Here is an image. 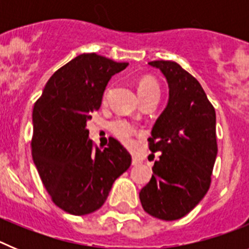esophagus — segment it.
I'll return each mask as SVG.
<instances>
[{"label": "esophagus", "instance_id": "esophagus-1", "mask_svg": "<svg viewBox=\"0 0 249 249\" xmlns=\"http://www.w3.org/2000/svg\"><path fill=\"white\" fill-rule=\"evenodd\" d=\"M141 163V160H138L137 157H135V156H133V157H132V164H133V166H137V164H140Z\"/></svg>", "mask_w": 249, "mask_h": 249}]
</instances>
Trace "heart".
<instances>
[{
    "instance_id": "b5f03b06",
    "label": "heart",
    "mask_w": 249,
    "mask_h": 249,
    "mask_svg": "<svg viewBox=\"0 0 249 249\" xmlns=\"http://www.w3.org/2000/svg\"><path fill=\"white\" fill-rule=\"evenodd\" d=\"M109 92V87L106 89L105 98L107 97V94ZM138 94H140L141 100L146 97H151V96H157L160 97V86H158L157 81L151 78V77H143L141 78L138 82ZM112 132L117 136L123 143L129 144L132 141V136L135 135V128L132 124L123 120L114 121L112 123Z\"/></svg>"
}]
</instances>
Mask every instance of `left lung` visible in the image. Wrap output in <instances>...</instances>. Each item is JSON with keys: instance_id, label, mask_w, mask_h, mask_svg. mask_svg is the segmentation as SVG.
Wrapping results in <instances>:
<instances>
[{"instance_id": "left-lung-1", "label": "left lung", "mask_w": 249, "mask_h": 249, "mask_svg": "<svg viewBox=\"0 0 249 249\" xmlns=\"http://www.w3.org/2000/svg\"><path fill=\"white\" fill-rule=\"evenodd\" d=\"M148 65L166 77L169 97L148 138L149 149L160 156L140 199L148 214L176 221L190 213L210 190L217 157L215 111L198 81L178 63Z\"/></svg>"}]
</instances>
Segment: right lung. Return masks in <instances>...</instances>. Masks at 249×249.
Masks as SVG:
<instances>
[{
	"label": "right lung",
	"mask_w": 249,
	"mask_h": 249,
	"mask_svg": "<svg viewBox=\"0 0 249 249\" xmlns=\"http://www.w3.org/2000/svg\"><path fill=\"white\" fill-rule=\"evenodd\" d=\"M127 66L80 54L52 74L34 107L32 158L53 203L70 214L101 208L113 182L131 166V155L117 140L94 148L86 128L111 77Z\"/></svg>",
	"instance_id": "obj_1"
}]
</instances>
